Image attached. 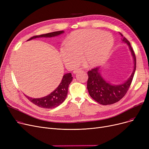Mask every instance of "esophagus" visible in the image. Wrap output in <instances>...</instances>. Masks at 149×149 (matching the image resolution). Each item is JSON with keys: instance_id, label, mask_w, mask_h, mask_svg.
Listing matches in <instances>:
<instances>
[{"instance_id": "34e87169", "label": "esophagus", "mask_w": 149, "mask_h": 149, "mask_svg": "<svg viewBox=\"0 0 149 149\" xmlns=\"http://www.w3.org/2000/svg\"><path fill=\"white\" fill-rule=\"evenodd\" d=\"M80 70H81V69H80V68L75 69H74V70L73 73H74V74H76V73H77V72H79V71H80Z\"/></svg>"}]
</instances>
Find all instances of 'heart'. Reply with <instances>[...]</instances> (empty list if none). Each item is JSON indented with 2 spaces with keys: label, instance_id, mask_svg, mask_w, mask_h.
<instances>
[{
  "label": "heart",
  "instance_id": "heart-1",
  "mask_svg": "<svg viewBox=\"0 0 149 149\" xmlns=\"http://www.w3.org/2000/svg\"><path fill=\"white\" fill-rule=\"evenodd\" d=\"M113 43L111 33L100 29H79L68 36L65 46L60 49V54L69 67L73 68L79 63L80 56L85 66H95L106 59Z\"/></svg>",
  "mask_w": 149,
  "mask_h": 149
}]
</instances>
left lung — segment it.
Wrapping results in <instances>:
<instances>
[{"label":"left lung","instance_id":"obj_1","mask_svg":"<svg viewBox=\"0 0 149 149\" xmlns=\"http://www.w3.org/2000/svg\"><path fill=\"white\" fill-rule=\"evenodd\" d=\"M123 42L126 43L131 51L134 60V69L128 80L120 85H112L106 82L99 72V68L96 67L88 72V80L87 88L90 96L102 105H110L119 101L123 98L130 86L136 70V56L134 49L127 39L120 33Z\"/></svg>","mask_w":149,"mask_h":149}]
</instances>
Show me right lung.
I'll return each mask as SVG.
<instances>
[{
  "instance_id": "obj_1",
  "label": "right lung",
  "mask_w": 149,
  "mask_h": 149,
  "mask_svg": "<svg viewBox=\"0 0 149 149\" xmlns=\"http://www.w3.org/2000/svg\"><path fill=\"white\" fill-rule=\"evenodd\" d=\"M63 33V31H55V32L47 33L45 34L33 36L29 38L28 40L39 37H52L58 36ZM72 80V77L71 73L65 74L58 86L52 92H51L49 95L40 98H33L28 97L26 95L25 96L31 102H32L33 104L40 107L45 109H52L56 107L65 100L68 95L69 85Z\"/></svg>"
}]
</instances>
